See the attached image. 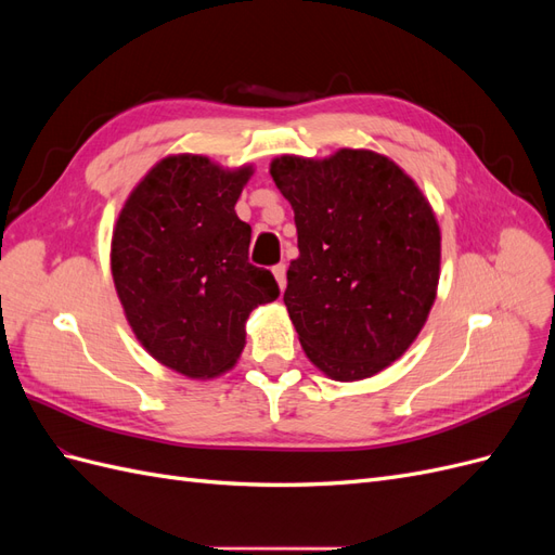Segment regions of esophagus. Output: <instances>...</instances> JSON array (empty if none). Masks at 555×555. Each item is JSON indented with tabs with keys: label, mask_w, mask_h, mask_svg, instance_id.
I'll list each match as a JSON object with an SVG mask.
<instances>
[{
	"label": "esophagus",
	"mask_w": 555,
	"mask_h": 555,
	"mask_svg": "<svg viewBox=\"0 0 555 555\" xmlns=\"http://www.w3.org/2000/svg\"><path fill=\"white\" fill-rule=\"evenodd\" d=\"M273 275L278 280V287L284 292V287H287V266H284V263L273 266Z\"/></svg>",
	"instance_id": "esophagus-1"
}]
</instances>
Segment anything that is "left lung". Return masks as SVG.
<instances>
[{"label": "left lung", "mask_w": 555, "mask_h": 555, "mask_svg": "<svg viewBox=\"0 0 555 555\" xmlns=\"http://www.w3.org/2000/svg\"><path fill=\"white\" fill-rule=\"evenodd\" d=\"M298 259L284 306L308 359L338 382L373 377L424 328L440 280V227L414 180L373 150L282 155Z\"/></svg>", "instance_id": "1"}]
</instances>
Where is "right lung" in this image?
I'll list each match as a JSON object with an SVG mask.
<instances>
[{
    "instance_id": "add662e5",
    "label": "right lung",
    "mask_w": 555,
    "mask_h": 555,
    "mask_svg": "<svg viewBox=\"0 0 555 555\" xmlns=\"http://www.w3.org/2000/svg\"><path fill=\"white\" fill-rule=\"evenodd\" d=\"M251 166L166 157L133 188L111 241V271L127 322L162 365L210 379L245 347L249 312L280 287L247 259L251 229L236 201Z\"/></svg>"
}]
</instances>
